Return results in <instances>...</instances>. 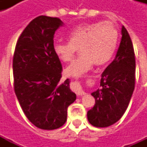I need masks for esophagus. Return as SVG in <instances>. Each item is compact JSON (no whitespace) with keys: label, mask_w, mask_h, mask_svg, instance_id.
Wrapping results in <instances>:
<instances>
[{"label":"esophagus","mask_w":147,"mask_h":147,"mask_svg":"<svg viewBox=\"0 0 147 147\" xmlns=\"http://www.w3.org/2000/svg\"><path fill=\"white\" fill-rule=\"evenodd\" d=\"M78 94H79V96H82V95H84V94H85V93L83 92V91H80Z\"/></svg>","instance_id":"esophagus-1"}]
</instances>
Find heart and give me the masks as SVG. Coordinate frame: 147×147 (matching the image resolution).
<instances>
[{
    "label": "heart",
    "instance_id": "1",
    "mask_svg": "<svg viewBox=\"0 0 147 147\" xmlns=\"http://www.w3.org/2000/svg\"><path fill=\"white\" fill-rule=\"evenodd\" d=\"M68 42H57L53 50L61 61L72 60L78 48L81 54L65 69L70 76H80L96 65L106 64L117 50L119 33L110 22L94 23L78 26L68 34Z\"/></svg>",
    "mask_w": 147,
    "mask_h": 147
}]
</instances>
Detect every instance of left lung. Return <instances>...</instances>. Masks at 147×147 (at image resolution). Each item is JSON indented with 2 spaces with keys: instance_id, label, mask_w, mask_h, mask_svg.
<instances>
[{
  "instance_id": "left-lung-1",
  "label": "left lung",
  "mask_w": 147,
  "mask_h": 147,
  "mask_svg": "<svg viewBox=\"0 0 147 147\" xmlns=\"http://www.w3.org/2000/svg\"><path fill=\"white\" fill-rule=\"evenodd\" d=\"M121 34L116 57L102 74L100 88L91 94L95 105L87 112V119L97 127H106L120 120L135 89L136 58L132 42L123 26Z\"/></svg>"
}]
</instances>
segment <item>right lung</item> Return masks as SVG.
<instances>
[{
	"label": "right lung",
	"mask_w": 147,
	"mask_h": 147,
	"mask_svg": "<svg viewBox=\"0 0 147 147\" xmlns=\"http://www.w3.org/2000/svg\"><path fill=\"white\" fill-rule=\"evenodd\" d=\"M63 25L59 18L38 16L22 32L15 49V93L27 119L40 129L63 126L67 107L76 99L69 80L60 82L62 65L53 50L55 31Z\"/></svg>",
	"instance_id": "obj_1"
}]
</instances>
